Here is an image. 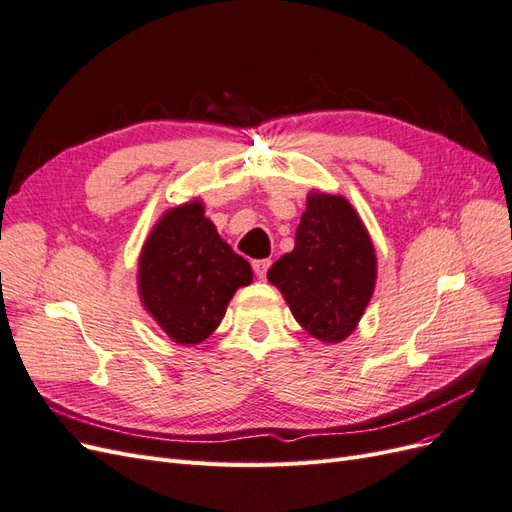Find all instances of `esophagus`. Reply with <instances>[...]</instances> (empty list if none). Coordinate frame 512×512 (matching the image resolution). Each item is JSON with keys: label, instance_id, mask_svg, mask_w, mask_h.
I'll return each mask as SVG.
<instances>
[{"label": "esophagus", "instance_id": "34e87169", "mask_svg": "<svg viewBox=\"0 0 512 512\" xmlns=\"http://www.w3.org/2000/svg\"><path fill=\"white\" fill-rule=\"evenodd\" d=\"M252 267H254L256 277H260V280H265L267 271H269V267H271V260H269V258H265V260H254Z\"/></svg>", "mask_w": 512, "mask_h": 512}]
</instances>
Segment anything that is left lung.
I'll list each match as a JSON object with an SVG mask.
<instances>
[{
  "mask_svg": "<svg viewBox=\"0 0 512 512\" xmlns=\"http://www.w3.org/2000/svg\"><path fill=\"white\" fill-rule=\"evenodd\" d=\"M376 275V250L359 213L344 196L322 192L307 196L294 250L267 273L292 316L324 344L344 342L356 329Z\"/></svg>",
  "mask_w": 512,
  "mask_h": 512,
  "instance_id": "obj_1",
  "label": "left lung"
}]
</instances>
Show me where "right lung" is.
Returning <instances> with one entry per match:
<instances>
[{
	"instance_id": "1",
	"label": "right lung",
	"mask_w": 512,
	"mask_h": 512,
	"mask_svg": "<svg viewBox=\"0 0 512 512\" xmlns=\"http://www.w3.org/2000/svg\"><path fill=\"white\" fill-rule=\"evenodd\" d=\"M252 267L218 235L200 200L168 209L138 258V294L151 318L181 346H194L220 327Z\"/></svg>"
}]
</instances>
